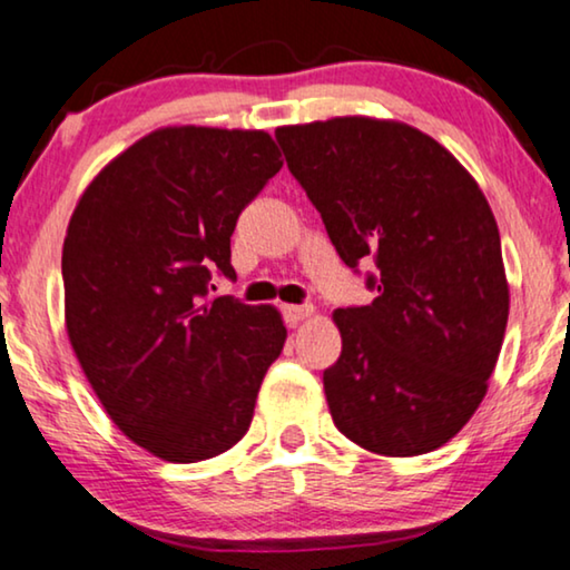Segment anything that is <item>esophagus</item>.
Returning <instances> with one entry per match:
<instances>
[{"instance_id":"34e87169","label":"esophagus","mask_w":570,"mask_h":570,"mask_svg":"<svg viewBox=\"0 0 570 570\" xmlns=\"http://www.w3.org/2000/svg\"><path fill=\"white\" fill-rule=\"evenodd\" d=\"M314 314V306H283V318L291 326H295L298 322H303V318Z\"/></svg>"}]
</instances>
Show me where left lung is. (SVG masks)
<instances>
[{"label": "left lung", "mask_w": 570, "mask_h": 570, "mask_svg": "<svg viewBox=\"0 0 570 570\" xmlns=\"http://www.w3.org/2000/svg\"><path fill=\"white\" fill-rule=\"evenodd\" d=\"M275 139L340 259L376 264L373 303L334 311V425L384 456L443 446L480 407L509 322L488 199L446 147L400 121L342 116Z\"/></svg>", "instance_id": "1"}]
</instances>
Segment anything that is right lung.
Listing matches in <instances>:
<instances>
[{
	"mask_svg": "<svg viewBox=\"0 0 570 570\" xmlns=\"http://www.w3.org/2000/svg\"><path fill=\"white\" fill-rule=\"evenodd\" d=\"M279 168L267 131L158 129L100 170L69 220V342L114 423L166 462L236 446L283 353L275 308L209 295L215 269L236 277L238 215Z\"/></svg>",
	"mask_w": 570,
	"mask_h": 570,
	"instance_id": "right-lung-1",
	"label": "right lung"
}]
</instances>
